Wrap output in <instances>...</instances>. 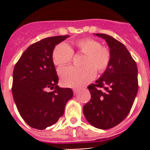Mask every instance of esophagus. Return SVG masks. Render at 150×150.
<instances>
[{"label":"esophagus","mask_w":150,"mask_h":150,"mask_svg":"<svg viewBox=\"0 0 150 150\" xmlns=\"http://www.w3.org/2000/svg\"><path fill=\"white\" fill-rule=\"evenodd\" d=\"M73 91H74V93L75 94V95H76V94L78 93V91H79V89H78V88H74V89H73Z\"/></svg>","instance_id":"1"}]
</instances>
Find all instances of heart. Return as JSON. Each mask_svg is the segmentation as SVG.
<instances>
[{"mask_svg": "<svg viewBox=\"0 0 150 150\" xmlns=\"http://www.w3.org/2000/svg\"><path fill=\"white\" fill-rule=\"evenodd\" d=\"M78 51L86 55L83 68L68 66L59 70L62 84L67 87H80L91 81L96 76L107 71L111 60L109 49L103 46L99 41L92 38H83L75 42ZM74 57V50L67 43L57 45L52 52V60L55 64L62 66L71 62Z\"/></svg>", "mask_w": 150, "mask_h": 150, "instance_id": "b5f03b06", "label": "heart"}]
</instances>
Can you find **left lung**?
<instances>
[{
    "label": "left lung",
    "mask_w": 150,
    "mask_h": 150,
    "mask_svg": "<svg viewBox=\"0 0 150 150\" xmlns=\"http://www.w3.org/2000/svg\"><path fill=\"white\" fill-rule=\"evenodd\" d=\"M95 35L106 40L111 60L103 75L88 86L91 99L83 113L94 127L109 129L122 122L132 109L138 90L137 67L124 44L107 34Z\"/></svg>",
    "instance_id": "8db88e82"
}]
</instances>
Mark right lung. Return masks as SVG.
<instances>
[{
	"label": "right lung",
	"instance_id": "right-lung-1",
	"mask_svg": "<svg viewBox=\"0 0 150 150\" xmlns=\"http://www.w3.org/2000/svg\"><path fill=\"white\" fill-rule=\"evenodd\" d=\"M68 37L55 36L33 43L16 64L13 99L20 116L31 128L43 130L56 123L74 95L71 88L58 86L59 76L52 60L55 46Z\"/></svg>",
	"mask_w": 150,
	"mask_h": 150
}]
</instances>
